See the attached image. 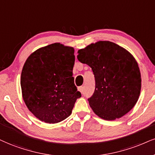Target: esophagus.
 <instances>
[{
	"label": "esophagus",
	"instance_id": "1",
	"mask_svg": "<svg viewBox=\"0 0 155 155\" xmlns=\"http://www.w3.org/2000/svg\"><path fill=\"white\" fill-rule=\"evenodd\" d=\"M83 89H84V87L83 86H81V87H78V91H79L81 93H83Z\"/></svg>",
	"mask_w": 155,
	"mask_h": 155
}]
</instances>
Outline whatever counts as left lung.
<instances>
[{
    "label": "left lung",
    "mask_w": 155,
    "mask_h": 155,
    "mask_svg": "<svg viewBox=\"0 0 155 155\" xmlns=\"http://www.w3.org/2000/svg\"><path fill=\"white\" fill-rule=\"evenodd\" d=\"M80 62L91 67L95 92L88 103L98 117L114 121L137 104L142 78L137 60L129 51L109 41H98L78 51Z\"/></svg>",
    "instance_id": "obj_1"
}]
</instances>
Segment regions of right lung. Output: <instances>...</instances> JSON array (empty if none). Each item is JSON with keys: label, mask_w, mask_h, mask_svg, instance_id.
I'll return each instance as SVG.
<instances>
[{"label": "right lung", "mask_w": 155, "mask_h": 155, "mask_svg": "<svg viewBox=\"0 0 155 155\" xmlns=\"http://www.w3.org/2000/svg\"><path fill=\"white\" fill-rule=\"evenodd\" d=\"M74 53L73 47L54 43L37 49L26 59L21 75L23 100L40 121H63L81 97L72 77Z\"/></svg>", "instance_id": "add662e5"}]
</instances>
